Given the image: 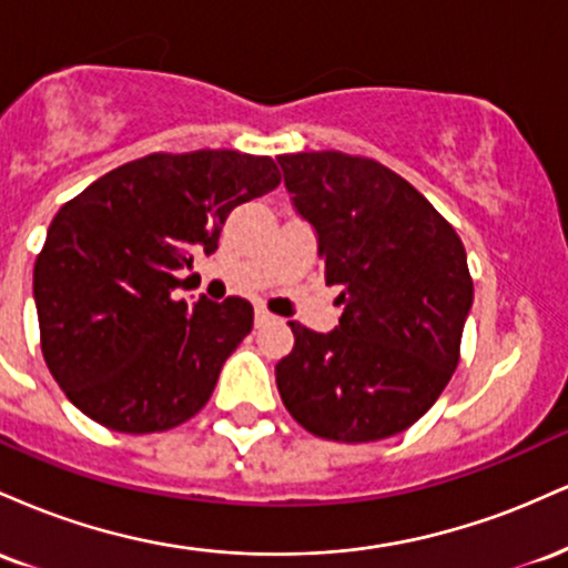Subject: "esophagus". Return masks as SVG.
<instances>
[{"instance_id": "34e87169", "label": "esophagus", "mask_w": 568, "mask_h": 568, "mask_svg": "<svg viewBox=\"0 0 568 568\" xmlns=\"http://www.w3.org/2000/svg\"><path fill=\"white\" fill-rule=\"evenodd\" d=\"M270 323H275V315H270L264 306H256V328H262V325H270Z\"/></svg>"}]
</instances>
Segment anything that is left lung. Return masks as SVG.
Segmentation results:
<instances>
[{
  "label": "left lung",
  "instance_id": "1",
  "mask_svg": "<svg viewBox=\"0 0 568 568\" xmlns=\"http://www.w3.org/2000/svg\"><path fill=\"white\" fill-rule=\"evenodd\" d=\"M277 165L344 306L328 334L288 323L296 342L275 368L280 397L321 438L368 443L403 433L433 408L459 363L473 306L465 245L379 162L302 152Z\"/></svg>",
  "mask_w": 568,
  "mask_h": 568
}]
</instances>
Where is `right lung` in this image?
<instances>
[{"label": "right lung", "mask_w": 568, "mask_h": 568, "mask_svg": "<svg viewBox=\"0 0 568 568\" xmlns=\"http://www.w3.org/2000/svg\"><path fill=\"white\" fill-rule=\"evenodd\" d=\"M277 184L270 158L149 154L55 213L34 264V304L44 363L84 416L143 435L205 406L251 334L253 306L240 296L175 302V272L192 253L211 256L234 207Z\"/></svg>", "instance_id": "right-lung-1"}]
</instances>
